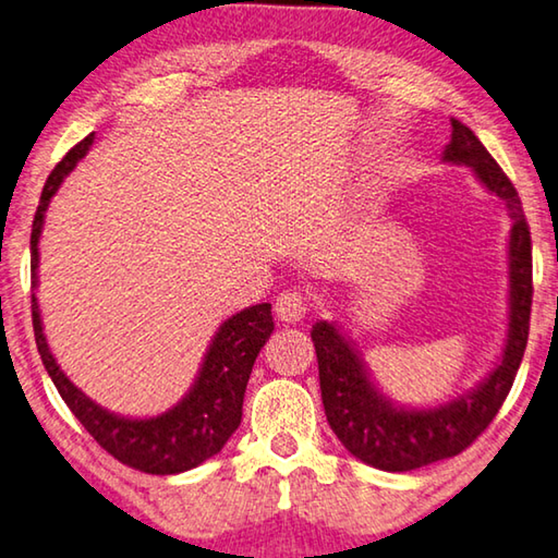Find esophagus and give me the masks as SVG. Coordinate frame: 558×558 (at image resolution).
Segmentation results:
<instances>
[{
	"label": "esophagus",
	"mask_w": 558,
	"mask_h": 558,
	"mask_svg": "<svg viewBox=\"0 0 558 558\" xmlns=\"http://www.w3.org/2000/svg\"><path fill=\"white\" fill-rule=\"evenodd\" d=\"M274 312L287 324H296L306 314V299L299 289H284L274 301Z\"/></svg>",
	"instance_id": "esophagus-1"
}]
</instances>
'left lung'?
Instances as JSON below:
<instances>
[{
	"label": "left lung",
	"instance_id": "1",
	"mask_svg": "<svg viewBox=\"0 0 558 558\" xmlns=\"http://www.w3.org/2000/svg\"><path fill=\"white\" fill-rule=\"evenodd\" d=\"M442 160L472 168L482 185L509 209V328L501 361L468 396L427 410L398 408L373 386L361 355L339 328L328 322H316L312 328L328 425L353 458L386 472H410L468 450L509 396L529 339L534 294L532 234L522 199L477 135L454 118Z\"/></svg>",
	"mask_w": 558,
	"mask_h": 558
}]
</instances>
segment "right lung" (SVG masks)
<instances>
[{"mask_svg":"<svg viewBox=\"0 0 558 558\" xmlns=\"http://www.w3.org/2000/svg\"><path fill=\"white\" fill-rule=\"evenodd\" d=\"M94 143V133L63 155L61 162L51 170L47 185L41 190L39 207H36L32 225V287H36V269H39V236L44 227V215L51 197L57 195L63 178L76 168V162L88 153ZM32 318L36 349L44 361V368L57 386L63 403L78 417L88 435L113 454L118 462L148 474H178L197 468L222 450L232 433L242 423V403L246 380L252 365L257 361L262 345L274 331L271 304H257L234 314L219 326L209 351L199 368L195 386L175 408L162 415L133 420L108 413L84 396L73 383L63 376L57 359H53L44 336L41 314L36 296L32 294Z\"/></svg>","mask_w":558,"mask_h":558,"instance_id":"obj_1","label":"right lung"}]
</instances>
